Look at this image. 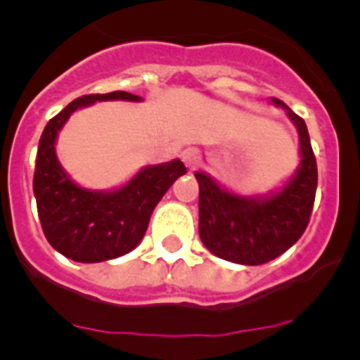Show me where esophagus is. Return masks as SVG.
Segmentation results:
<instances>
[{
    "instance_id": "34e87169",
    "label": "esophagus",
    "mask_w": 360,
    "mask_h": 360,
    "mask_svg": "<svg viewBox=\"0 0 360 360\" xmlns=\"http://www.w3.org/2000/svg\"><path fill=\"white\" fill-rule=\"evenodd\" d=\"M182 160L186 162L187 165H195V164H198V160H200L198 151H195V149H186V151L182 153Z\"/></svg>"
}]
</instances>
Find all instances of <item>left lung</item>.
Returning <instances> with one entry per match:
<instances>
[{"label":"left lung","instance_id":"8db88e82","mask_svg":"<svg viewBox=\"0 0 360 360\" xmlns=\"http://www.w3.org/2000/svg\"><path fill=\"white\" fill-rule=\"evenodd\" d=\"M294 120L301 146V165L287 187L270 198L249 200L227 193L205 173H195L200 186V238L214 256L240 265H263L303 236L317 189V164L304 120L283 104Z\"/></svg>","mask_w":360,"mask_h":360}]
</instances>
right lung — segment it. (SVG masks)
Returning a JSON list of instances; mask_svg holds the SVG:
<instances>
[{
	"label": "right lung",
	"mask_w": 360,
	"mask_h": 360,
	"mask_svg": "<svg viewBox=\"0 0 360 360\" xmlns=\"http://www.w3.org/2000/svg\"><path fill=\"white\" fill-rule=\"evenodd\" d=\"M111 98L141 101L128 91L82 95L49 120L37 148L34 195L41 227L53 249L73 262H106L135 249L144 238L153 209L187 171L184 162L173 160L149 165L128 186L111 193H91L75 186L57 162V131L77 108Z\"/></svg>",
	"instance_id": "obj_1"
}]
</instances>
